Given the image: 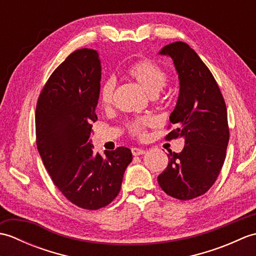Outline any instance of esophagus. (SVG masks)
Wrapping results in <instances>:
<instances>
[{
	"label": "esophagus",
	"mask_w": 256,
	"mask_h": 256,
	"mask_svg": "<svg viewBox=\"0 0 256 256\" xmlns=\"http://www.w3.org/2000/svg\"><path fill=\"white\" fill-rule=\"evenodd\" d=\"M132 154L134 156H140V155H143L145 154V150L143 148H132Z\"/></svg>",
	"instance_id": "34e87169"
}]
</instances>
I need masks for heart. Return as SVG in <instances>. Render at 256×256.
Listing matches in <instances>:
<instances>
[{"instance_id": "1", "label": "heart", "mask_w": 256, "mask_h": 256, "mask_svg": "<svg viewBox=\"0 0 256 256\" xmlns=\"http://www.w3.org/2000/svg\"><path fill=\"white\" fill-rule=\"evenodd\" d=\"M128 74L152 96L158 94L165 88L168 81V76L165 70L150 59H142L131 64L128 69ZM116 86V82L113 77L106 78L101 84L99 100L104 108H108L112 104ZM156 123L157 120L154 116H143L130 122L128 128L134 136L144 138L148 128L154 126Z\"/></svg>"}]
</instances>
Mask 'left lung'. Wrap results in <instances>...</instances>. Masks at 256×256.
Returning <instances> with one entry per match:
<instances>
[{
	"label": "left lung",
	"instance_id": "obj_1",
	"mask_svg": "<svg viewBox=\"0 0 256 256\" xmlns=\"http://www.w3.org/2000/svg\"><path fill=\"white\" fill-rule=\"evenodd\" d=\"M179 78V96L170 116L176 128L166 140L184 138L180 153L168 154V165L157 178L172 198L190 200L206 194L218 178L229 143L226 106L209 68L192 48L175 42L162 48Z\"/></svg>",
	"mask_w": 256,
	"mask_h": 256
}]
</instances>
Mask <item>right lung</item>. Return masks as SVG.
<instances>
[{"label":"right lung","mask_w":256,"mask_h":256,"mask_svg":"<svg viewBox=\"0 0 256 256\" xmlns=\"http://www.w3.org/2000/svg\"><path fill=\"white\" fill-rule=\"evenodd\" d=\"M101 62L96 50H76L52 74L38 98L36 143L55 186L86 210L111 204L121 189L131 150L94 153L90 136L98 116Z\"/></svg>","instance_id":"1"}]
</instances>
